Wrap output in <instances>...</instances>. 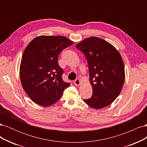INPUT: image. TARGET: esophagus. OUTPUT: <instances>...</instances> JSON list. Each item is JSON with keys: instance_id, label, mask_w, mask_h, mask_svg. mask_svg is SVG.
Listing matches in <instances>:
<instances>
[{"instance_id": "1", "label": "esophagus", "mask_w": 147, "mask_h": 147, "mask_svg": "<svg viewBox=\"0 0 147 147\" xmlns=\"http://www.w3.org/2000/svg\"><path fill=\"white\" fill-rule=\"evenodd\" d=\"M81 82H80V80L79 79H76L74 81V84H75L76 86H79Z\"/></svg>"}]
</instances>
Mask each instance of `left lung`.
Masks as SVG:
<instances>
[{
    "instance_id": "8db88e82",
    "label": "left lung",
    "mask_w": 147,
    "mask_h": 147,
    "mask_svg": "<svg viewBox=\"0 0 147 147\" xmlns=\"http://www.w3.org/2000/svg\"><path fill=\"white\" fill-rule=\"evenodd\" d=\"M76 47L86 57L92 88V96L84 102L95 109L105 107L119 96L125 80L121 56L110 43L96 37L84 39Z\"/></svg>"
}]
</instances>
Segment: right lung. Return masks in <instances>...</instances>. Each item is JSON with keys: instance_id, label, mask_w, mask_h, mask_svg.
I'll return each mask as SVG.
<instances>
[{"instance_id": "1", "label": "right lung", "mask_w": 147, "mask_h": 147, "mask_svg": "<svg viewBox=\"0 0 147 147\" xmlns=\"http://www.w3.org/2000/svg\"><path fill=\"white\" fill-rule=\"evenodd\" d=\"M74 43L63 36L42 35L33 39L26 48L21 61L22 86L34 102L48 107L58 101L70 83L63 81L64 70L58 56Z\"/></svg>"}]
</instances>
